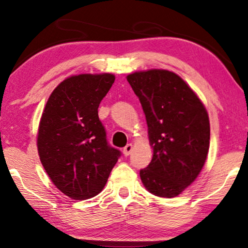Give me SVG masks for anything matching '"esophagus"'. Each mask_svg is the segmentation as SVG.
<instances>
[{"mask_svg": "<svg viewBox=\"0 0 248 248\" xmlns=\"http://www.w3.org/2000/svg\"><path fill=\"white\" fill-rule=\"evenodd\" d=\"M132 150H133V144L128 143V144L125 145V148L123 149V154H124L125 157H127V155L132 152Z\"/></svg>", "mask_w": 248, "mask_h": 248, "instance_id": "34e87169", "label": "esophagus"}]
</instances>
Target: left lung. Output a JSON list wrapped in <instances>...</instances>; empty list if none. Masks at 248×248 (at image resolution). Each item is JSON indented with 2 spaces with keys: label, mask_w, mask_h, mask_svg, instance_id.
Returning <instances> with one entry per match:
<instances>
[{
  "label": "left lung",
  "mask_w": 248,
  "mask_h": 248,
  "mask_svg": "<svg viewBox=\"0 0 248 248\" xmlns=\"http://www.w3.org/2000/svg\"><path fill=\"white\" fill-rule=\"evenodd\" d=\"M126 79L143 108L151 162L140 170L144 187L160 198H175L202 170L210 147L204 105L181 77L167 70L140 71Z\"/></svg>",
  "instance_id": "1"
}]
</instances>
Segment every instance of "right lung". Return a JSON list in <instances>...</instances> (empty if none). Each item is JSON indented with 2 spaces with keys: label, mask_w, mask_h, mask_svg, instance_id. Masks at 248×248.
Listing matches in <instances>:
<instances>
[{
  "label": "right lung",
  "mask_w": 248,
  "mask_h": 248,
  "mask_svg": "<svg viewBox=\"0 0 248 248\" xmlns=\"http://www.w3.org/2000/svg\"><path fill=\"white\" fill-rule=\"evenodd\" d=\"M115 76L79 74L57 86L40 118L37 147L54 185L73 200L103 191L121 151L108 144L98 107Z\"/></svg>",
  "instance_id": "obj_1"
}]
</instances>
